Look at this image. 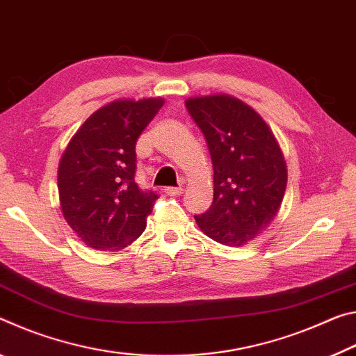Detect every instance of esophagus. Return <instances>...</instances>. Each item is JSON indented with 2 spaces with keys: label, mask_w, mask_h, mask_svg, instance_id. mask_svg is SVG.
I'll return each mask as SVG.
<instances>
[{
  "label": "esophagus",
  "mask_w": 356,
  "mask_h": 356,
  "mask_svg": "<svg viewBox=\"0 0 356 356\" xmlns=\"http://www.w3.org/2000/svg\"><path fill=\"white\" fill-rule=\"evenodd\" d=\"M164 192H165L167 195H170V197H177V195H181L183 189L181 188H165Z\"/></svg>",
  "instance_id": "1"
}]
</instances>
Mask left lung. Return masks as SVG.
Returning <instances> with one entry per match:
<instances>
[{
    "label": "left lung",
    "instance_id": "8db88e82",
    "mask_svg": "<svg viewBox=\"0 0 356 356\" xmlns=\"http://www.w3.org/2000/svg\"><path fill=\"white\" fill-rule=\"evenodd\" d=\"M186 108L207 138L214 168L213 205L195 222L225 246L248 244L281 208L287 188L282 151L264 118L240 99L189 97Z\"/></svg>",
    "mask_w": 356,
    "mask_h": 356
}]
</instances>
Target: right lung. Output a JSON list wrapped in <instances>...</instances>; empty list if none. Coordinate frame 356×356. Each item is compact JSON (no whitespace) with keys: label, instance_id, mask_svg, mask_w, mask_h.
<instances>
[{"label":"right lung","instance_id":"add662e5","mask_svg":"<svg viewBox=\"0 0 356 356\" xmlns=\"http://www.w3.org/2000/svg\"><path fill=\"white\" fill-rule=\"evenodd\" d=\"M162 97L118 99L96 110L71 138L58 167L63 216L86 246L120 250L142 235L157 194L136 183V143Z\"/></svg>","mask_w":356,"mask_h":356}]
</instances>
